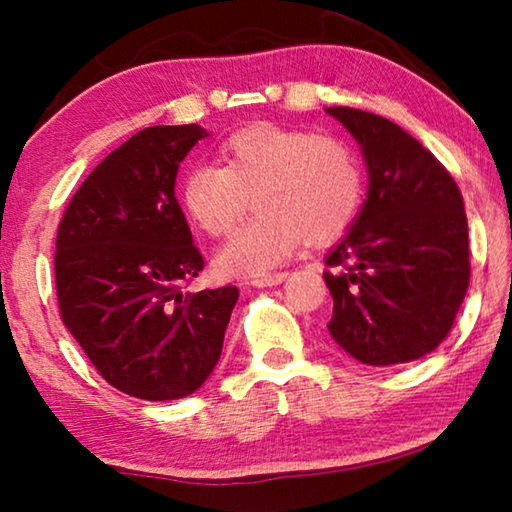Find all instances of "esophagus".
<instances>
[{
	"label": "esophagus",
	"mask_w": 512,
	"mask_h": 512,
	"mask_svg": "<svg viewBox=\"0 0 512 512\" xmlns=\"http://www.w3.org/2000/svg\"><path fill=\"white\" fill-rule=\"evenodd\" d=\"M287 275L289 273H271V275H264V277H257V280H253L250 284H253V287H275V284H280V282H284L287 280Z\"/></svg>",
	"instance_id": "34e87169"
}]
</instances>
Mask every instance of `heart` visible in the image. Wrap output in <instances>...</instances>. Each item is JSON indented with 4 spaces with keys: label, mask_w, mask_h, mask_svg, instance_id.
Returning <instances> with one entry per match:
<instances>
[{
    "label": "heart",
    "mask_w": 512,
    "mask_h": 512,
    "mask_svg": "<svg viewBox=\"0 0 512 512\" xmlns=\"http://www.w3.org/2000/svg\"><path fill=\"white\" fill-rule=\"evenodd\" d=\"M221 158L187 171L183 205L203 232L225 237L253 198L259 214L216 255L223 275L271 273L305 239L327 244L345 235L361 212L363 167L339 137L255 124L230 135Z\"/></svg>",
    "instance_id": "b5f03b06"
}]
</instances>
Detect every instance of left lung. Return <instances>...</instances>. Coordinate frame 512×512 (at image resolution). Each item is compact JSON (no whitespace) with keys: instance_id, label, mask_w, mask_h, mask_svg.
Returning a JSON list of instances; mask_svg holds the SVG:
<instances>
[{"instance_id":"left-lung-1","label":"left lung","mask_w":512,"mask_h":512,"mask_svg":"<svg viewBox=\"0 0 512 512\" xmlns=\"http://www.w3.org/2000/svg\"><path fill=\"white\" fill-rule=\"evenodd\" d=\"M359 142L368 198L325 264L332 339L366 366L424 357L447 339L470 284L461 189L400 126L357 108H325Z\"/></svg>"}]
</instances>
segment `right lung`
Segmentation results:
<instances>
[{"label":"right lung","instance_id":"1","mask_svg":"<svg viewBox=\"0 0 512 512\" xmlns=\"http://www.w3.org/2000/svg\"><path fill=\"white\" fill-rule=\"evenodd\" d=\"M198 124L144 128L99 162L56 237L60 318L99 375L149 402L187 397L221 357L239 289L183 293L203 255L176 201Z\"/></svg>","mask_w":512,"mask_h":512}]
</instances>
